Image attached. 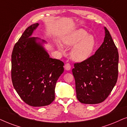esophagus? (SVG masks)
<instances>
[{
  "label": "esophagus",
  "mask_w": 127,
  "mask_h": 127,
  "mask_svg": "<svg viewBox=\"0 0 127 127\" xmlns=\"http://www.w3.org/2000/svg\"><path fill=\"white\" fill-rule=\"evenodd\" d=\"M65 70H66L67 71H69L71 70V65L69 63H67L65 64V66H64Z\"/></svg>",
  "instance_id": "esophagus-1"
}]
</instances>
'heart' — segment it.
<instances>
[{
    "instance_id": "1",
    "label": "heart",
    "mask_w": 127,
    "mask_h": 127,
    "mask_svg": "<svg viewBox=\"0 0 127 127\" xmlns=\"http://www.w3.org/2000/svg\"><path fill=\"white\" fill-rule=\"evenodd\" d=\"M63 43L69 47H72L70 56L74 61L84 62L91 56L96 46V40L93 35H88L82 28L74 30L67 33L62 39ZM59 49H62V45L57 44Z\"/></svg>"
}]
</instances>
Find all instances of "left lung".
<instances>
[{
    "label": "left lung",
    "mask_w": 127,
    "mask_h": 127,
    "mask_svg": "<svg viewBox=\"0 0 127 127\" xmlns=\"http://www.w3.org/2000/svg\"><path fill=\"white\" fill-rule=\"evenodd\" d=\"M104 41L95 53L84 62L74 64L72 72L77 97L84 104H97L112 91L118 78L119 53L109 31L104 27Z\"/></svg>",
    "instance_id": "8db88e82"
}]
</instances>
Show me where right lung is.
<instances>
[{
    "instance_id": "1",
    "label": "right lung",
    "mask_w": 127,
    "mask_h": 127,
    "mask_svg": "<svg viewBox=\"0 0 127 127\" xmlns=\"http://www.w3.org/2000/svg\"><path fill=\"white\" fill-rule=\"evenodd\" d=\"M39 26L28 27L15 44L11 55L13 87L25 103L33 107L50 104L55 100V89L64 71V63L52 59L43 44L46 41L32 37Z\"/></svg>"
}]
</instances>
